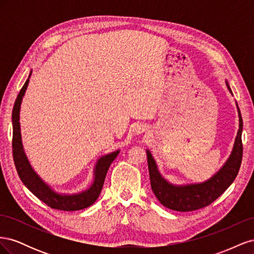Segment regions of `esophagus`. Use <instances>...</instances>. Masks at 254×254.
<instances>
[{"label":"esophagus","mask_w":254,"mask_h":254,"mask_svg":"<svg viewBox=\"0 0 254 254\" xmlns=\"http://www.w3.org/2000/svg\"><path fill=\"white\" fill-rule=\"evenodd\" d=\"M146 129H147V128H146V126L143 125V124L137 125L135 127V133H143Z\"/></svg>","instance_id":"obj_1"}]
</instances>
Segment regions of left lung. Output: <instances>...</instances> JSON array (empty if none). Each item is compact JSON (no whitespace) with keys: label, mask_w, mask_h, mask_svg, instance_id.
<instances>
[{"label":"left lung","mask_w":254,"mask_h":254,"mask_svg":"<svg viewBox=\"0 0 254 254\" xmlns=\"http://www.w3.org/2000/svg\"><path fill=\"white\" fill-rule=\"evenodd\" d=\"M226 84L230 93L232 94L228 81H226ZM237 112L238 119H240V126H238L240 128H238L235 137L231 155L220 170L204 182L184 184V186H175V184L170 183L160 174L155 159L150 151L146 149L151 190L158 200L164 206L179 212H190L202 209L216 200L231 186L240 171L243 158V119L238 106Z\"/></svg>","instance_id":"8db88e82"}]
</instances>
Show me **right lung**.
<instances>
[{"instance_id": "right-lung-1", "label": "right lung", "mask_w": 254, "mask_h": 254, "mask_svg": "<svg viewBox=\"0 0 254 254\" xmlns=\"http://www.w3.org/2000/svg\"><path fill=\"white\" fill-rule=\"evenodd\" d=\"M32 71L29 73L24 86L22 87L20 93L17 96L16 102L12 109V156L14 165H16L18 175L24 186L32 191V193L48 204L52 209L61 211H78L86 209V207L93 204L101 194L107 172H108L113 160L118 157L120 150L113 151L108 155L103 156L97 160L94 168V180L91 187L82 190L78 194H60L54 190L49 184L45 183L38 174L34 171L23 149L21 139V128H20V108L23 96L27 89L29 77Z\"/></svg>"}]
</instances>
